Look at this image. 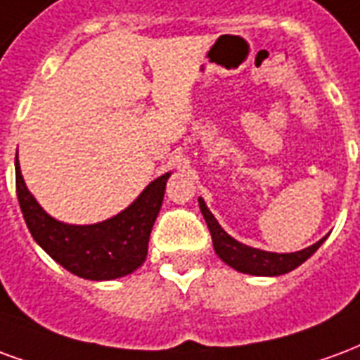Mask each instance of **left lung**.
<instances>
[{"label": "left lung", "mask_w": 360, "mask_h": 360, "mask_svg": "<svg viewBox=\"0 0 360 360\" xmlns=\"http://www.w3.org/2000/svg\"><path fill=\"white\" fill-rule=\"evenodd\" d=\"M199 209L203 212V219H205L207 226L211 230L214 253L228 266H232V269L238 270V272H243V274H251V276H282V274H288L293 269H297L299 264L305 263L307 259L313 255L314 251L326 240V238H322L316 243H313L311 248L301 249V251H295V253L263 251V249L245 245V243L234 240L232 236L228 234L226 230L219 224V220L214 219V214L209 211L203 198H199Z\"/></svg>", "instance_id": "8db88e82"}]
</instances>
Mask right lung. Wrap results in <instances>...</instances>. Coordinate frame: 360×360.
Wrapping results in <instances>:
<instances>
[{"instance_id":"right-lung-1","label":"right lung","mask_w":360,"mask_h":360,"mask_svg":"<svg viewBox=\"0 0 360 360\" xmlns=\"http://www.w3.org/2000/svg\"><path fill=\"white\" fill-rule=\"evenodd\" d=\"M170 172L155 178L124 211L96 224H67L44 211L15 157L17 198L30 234L63 269L86 280H115L132 274L148 257L151 228L161 211Z\"/></svg>"}]
</instances>
